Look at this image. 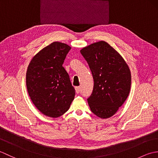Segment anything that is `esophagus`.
Segmentation results:
<instances>
[{"label":"esophagus","instance_id":"1","mask_svg":"<svg viewBox=\"0 0 158 158\" xmlns=\"http://www.w3.org/2000/svg\"><path fill=\"white\" fill-rule=\"evenodd\" d=\"M75 92L77 94H79L80 92V90H81V88H80L79 86H77V87H75Z\"/></svg>","mask_w":158,"mask_h":158}]
</instances>
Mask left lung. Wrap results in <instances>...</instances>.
Segmentation results:
<instances>
[{
	"label": "left lung",
	"instance_id": "8db88e82",
	"mask_svg": "<svg viewBox=\"0 0 158 158\" xmlns=\"http://www.w3.org/2000/svg\"><path fill=\"white\" fill-rule=\"evenodd\" d=\"M80 52L88 63L94 82L92 94L88 99L89 108L100 118H109L117 112L130 94L129 66L106 41L92 43Z\"/></svg>",
	"mask_w": 158,
	"mask_h": 158
}]
</instances>
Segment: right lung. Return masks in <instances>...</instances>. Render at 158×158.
Listing matches in <instances>:
<instances>
[{
    "label": "right lung",
    "mask_w": 158,
    "mask_h": 158,
    "mask_svg": "<svg viewBox=\"0 0 158 158\" xmlns=\"http://www.w3.org/2000/svg\"><path fill=\"white\" fill-rule=\"evenodd\" d=\"M71 47L55 41L33 57L26 75L32 103L45 116L56 118L70 108L75 90L62 64Z\"/></svg>",
    "instance_id": "obj_1"
}]
</instances>
